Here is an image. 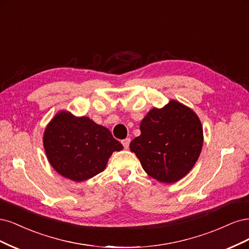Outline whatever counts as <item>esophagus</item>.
Listing matches in <instances>:
<instances>
[{
    "mask_svg": "<svg viewBox=\"0 0 249 249\" xmlns=\"http://www.w3.org/2000/svg\"><path fill=\"white\" fill-rule=\"evenodd\" d=\"M129 143H130V139H125L122 141V145H123L124 149H128V147H129Z\"/></svg>",
    "mask_w": 249,
    "mask_h": 249,
    "instance_id": "obj_1",
    "label": "esophagus"
}]
</instances>
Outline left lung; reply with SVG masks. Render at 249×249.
I'll use <instances>...</instances> for the list:
<instances>
[{
    "label": "left lung",
    "mask_w": 249,
    "mask_h": 249,
    "mask_svg": "<svg viewBox=\"0 0 249 249\" xmlns=\"http://www.w3.org/2000/svg\"><path fill=\"white\" fill-rule=\"evenodd\" d=\"M140 129L130 150L152 178L177 182L196 164L203 147V127L189 107L171 100L162 108L151 109Z\"/></svg>",
    "instance_id": "obj_1"
}]
</instances>
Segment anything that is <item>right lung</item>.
Masks as SVG:
<instances>
[{
    "mask_svg": "<svg viewBox=\"0 0 249 249\" xmlns=\"http://www.w3.org/2000/svg\"><path fill=\"white\" fill-rule=\"evenodd\" d=\"M43 145L54 170L76 182L103 172L113 152L123 149L107 128L68 111L57 114L47 125Z\"/></svg>",
    "mask_w": 249,
    "mask_h": 249,
    "instance_id": "obj_1",
    "label": "right lung"
}]
</instances>
